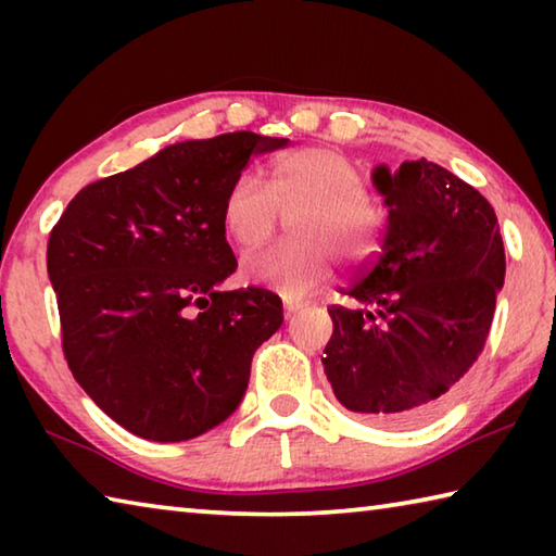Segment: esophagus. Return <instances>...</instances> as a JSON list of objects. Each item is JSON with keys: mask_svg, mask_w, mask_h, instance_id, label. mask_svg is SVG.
Returning <instances> with one entry per match:
<instances>
[{"mask_svg": "<svg viewBox=\"0 0 556 556\" xmlns=\"http://www.w3.org/2000/svg\"><path fill=\"white\" fill-rule=\"evenodd\" d=\"M299 308H301L299 304H291V301H287V304H285V318H287V321L299 312Z\"/></svg>", "mask_w": 556, "mask_h": 556, "instance_id": "esophagus-1", "label": "esophagus"}]
</instances>
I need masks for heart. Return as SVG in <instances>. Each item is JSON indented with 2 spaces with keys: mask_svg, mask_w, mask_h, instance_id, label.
Returning <instances> with one entry per match:
<instances>
[{
  "mask_svg": "<svg viewBox=\"0 0 556 556\" xmlns=\"http://www.w3.org/2000/svg\"><path fill=\"white\" fill-rule=\"evenodd\" d=\"M279 213L296 215L294 240L242 262L250 285L279 291L285 299L312 296L331 277L333 255L365 260L375 250L382 215L365 199L357 168L331 149H299L275 159L269 188L242 174L223 199L220 223L240 250H257L277 230Z\"/></svg>",
  "mask_w": 556,
  "mask_h": 556,
  "instance_id": "heart-1",
  "label": "heart"
}]
</instances>
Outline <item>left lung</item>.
<instances>
[{
  "label": "left lung",
  "instance_id": "8db88e82",
  "mask_svg": "<svg viewBox=\"0 0 556 556\" xmlns=\"http://www.w3.org/2000/svg\"><path fill=\"white\" fill-rule=\"evenodd\" d=\"M388 208L380 255L333 306L324 372L345 409L414 427L464 388L491 331L505 281L493 205L427 159L372 168Z\"/></svg>",
  "mask_w": 556,
  "mask_h": 556
}]
</instances>
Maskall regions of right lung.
Instances as JSON below:
<instances>
[{
	"instance_id": "right-lung-1",
	"label": "right lung",
	"mask_w": 556,
	"mask_h": 556,
	"mask_svg": "<svg viewBox=\"0 0 556 556\" xmlns=\"http://www.w3.org/2000/svg\"><path fill=\"white\" fill-rule=\"evenodd\" d=\"M287 144L255 131L168 144L83 188L51 230L65 361L131 434L176 444L240 407L285 316L267 289H220L238 267L220 208L250 156Z\"/></svg>"
}]
</instances>
